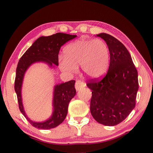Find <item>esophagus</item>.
I'll return each mask as SVG.
<instances>
[{"instance_id":"1","label":"esophagus","mask_w":153,"mask_h":153,"mask_svg":"<svg viewBox=\"0 0 153 153\" xmlns=\"http://www.w3.org/2000/svg\"><path fill=\"white\" fill-rule=\"evenodd\" d=\"M86 86V84L82 82L81 80H77L76 81V85H75V87H76V89L77 91H79L81 89L83 88V87H85Z\"/></svg>"}]
</instances>
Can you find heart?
<instances>
[{"label": "heart", "instance_id": "obj_1", "mask_svg": "<svg viewBox=\"0 0 153 153\" xmlns=\"http://www.w3.org/2000/svg\"><path fill=\"white\" fill-rule=\"evenodd\" d=\"M64 54V57L59 58V67L64 73H76L80 64L87 77L98 79L108 70L110 51L108 45L101 39L82 38L68 45Z\"/></svg>", "mask_w": 153, "mask_h": 153}]
</instances>
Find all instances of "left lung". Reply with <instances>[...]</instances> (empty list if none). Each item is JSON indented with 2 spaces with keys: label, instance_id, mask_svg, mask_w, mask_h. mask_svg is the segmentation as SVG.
<instances>
[{
  "label": "left lung",
  "instance_id": "8db88e82",
  "mask_svg": "<svg viewBox=\"0 0 153 153\" xmlns=\"http://www.w3.org/2000/svg\"><path fill=\"white\" fill-rule=\"evenodd\" d=\"M97 37L108 45L110 65L102 80L87 84L92 90L90 111L97 122L114 126L123 121L135 108L138 74L130 54L121 42L105 33Z\"/></svg>",
  "mask_w": 153,
  "mask_h": 153
}]
</instances>
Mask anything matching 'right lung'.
<instances>
[{"label": "right lung", "instance_id": "right-lung-1", "mask_svg": "<svg viewBox=\"0 0 153 153\" xmlns=\"http://www.w3.org/2000/svg\"><path fill=\"white\" fill-rule=\"evenodd\" d=\"M77 35L57 33L51 36H41L32 44L19 59L16 68L14 89L18 97L19 108L22 114L33 127L41 129L56 128L62 123L68 114V105L76 95L75 80L58 83L54 86L53 112L48 119L35 122L27 116L25 111L22 95L25 74L29 68L35 63H45L52 69L58 66V53L61 47Z\"/></svg>", "mask_w": 153, "mask_h": 153}]
</instances>
